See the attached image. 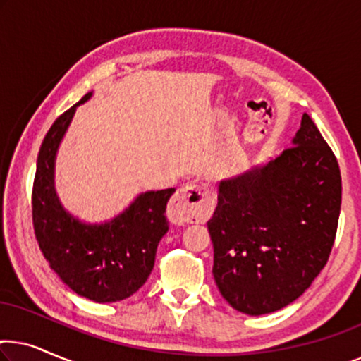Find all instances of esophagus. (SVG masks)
Listing matches in <instances>:
<instances>
[{"label":"esophagus","mask_w":361,"mask_h":361,"mask_svg":"<svg viewBox=\"0 0 361 361\" xmlns=\"http://www.w3.org/2000/svg\"><path fill=\"white\" fill-rule=\"evenodd\" d=\"M215 202V194L204 182H190L176 192L171 202L169 216L174 224H185L202 220L210 214Z\"/></svg>","instance_id":"obj_1"}]
</instances>
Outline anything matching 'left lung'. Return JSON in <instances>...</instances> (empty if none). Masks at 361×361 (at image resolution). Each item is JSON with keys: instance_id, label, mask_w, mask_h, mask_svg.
I'll return each instance as SVG.
<instances>
[{"instance_id": "obj_1", "label": "left lung", "mask_w": 361, "mask_h": 361, "mask_svg": "<svg viewBox=\"0 0 361 361\" xmlns=\"http://www.w3.org/2000/svg\"><path fill=\"white\" fill-rule=\"evenodd\" d=\"M294 146L219 187L209 220L214 273L231 307L279 310L327 264L337 235L342 177L334 151L304 113Z\"/></svg>"}]
</instances>
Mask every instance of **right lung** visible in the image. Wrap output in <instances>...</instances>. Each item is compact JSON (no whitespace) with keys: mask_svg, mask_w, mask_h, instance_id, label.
<instances>
[{"mask_svg":"<svg viewBox=\"0 0 361 361\" xmlns=\"http://www.w3.org/2000/svg\"><path fill=\"white\" fill-rule=\"evenodd\" d=\"M80 102L54 121L37 156L32 185V225L39 248L63 283L82 298L116 302L146 283L157 245L166 235V205L176 189L141 194L115 220L85 225L66 214L54 190V159Z\"/></svg>","mask_w":361,"mask_h":361,"instance_id":"add662e5","label":"right lung"}]
</instances>
